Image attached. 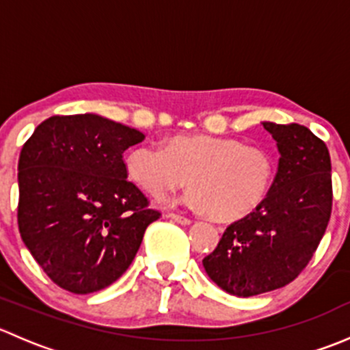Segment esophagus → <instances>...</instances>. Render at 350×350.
<instances>
[{
  "label": "esophagus",
  "instance_id": "obj_1",
  "mask_svg": "<svg viewBox=\"0 0 350 350\" xmlns=\"http://www.w3.org/2000/svg\"><path fill=\"white\" fill-rule=\"evenodd\" d=\"M167 217L171 218V220L178 221V224H181V225H189V224H191V218L185 217V215H179V213H169Z\"/></svg>",
  "mask_w": 350,
  "mask_h": 350
}]
</instances>
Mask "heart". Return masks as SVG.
I'll return each mask as SVG.
<instances>
[{"label":"heart","mask_w":350,"mask_h":350,"mask_svg":"<svg viewBox=\"0 0 350 350\" xmlns=\"http://www.w3.org/2000/svg\"><path fill=\"white\" fill-rule=\"evenodd\" d=\"M126 172L146 193L162 198L188 183L185 201L218 220L256 210L274 181V159L262 147L213 135H176L144 144L126 155Z\"/></svg>","instance_id":"heart-1"}]
</instances>
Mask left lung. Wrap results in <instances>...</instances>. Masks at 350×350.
I'll use <instances>...</instances> for the list:
<instances>
[{
  "label": "left lung",
  "instance_id": "left-lung-1",
  "mask_svg": "<svg viewBox=\"0 0 350 350\" xmlns=\"http://www.w3.org/2000/svg\"><path fill=\"white\" fill-rule=\"evenodd\" d=\"M276 140L280 165L269 193L234 221L203 259L224 291L256 296L283 288L308 266L332 213V164L322 139L298 123L264 122Z\"/></svg>",
  "mask_w": 350,
  "mask_h": 350
}]
</instances>
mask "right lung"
<instances>
[{"instance_id":"add662e5","label":"right lung","mask_w":350,"mask_h":350,"mask_svg":"<svg viewBox=\"0 0 350 350\" xmlns=\"http://www.w3.org/2000/svg\"><path fill=\"white\" fill-rule=\"evenodd\" d=\"M142 132L103 116L55 115L23 144L18 230L44 273L76 295L115 283L161 217L126 179L123 152Z\"/></svg>"}]
</instances>
